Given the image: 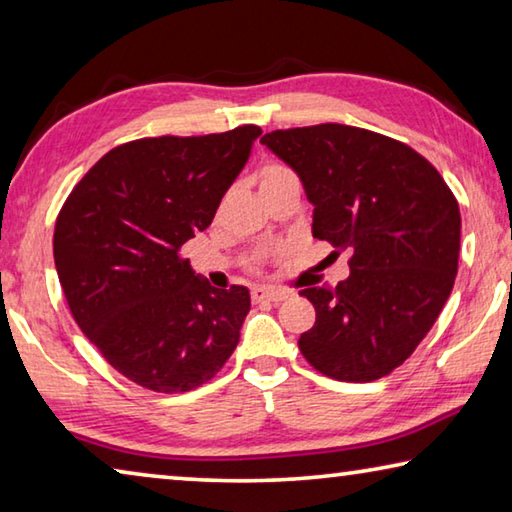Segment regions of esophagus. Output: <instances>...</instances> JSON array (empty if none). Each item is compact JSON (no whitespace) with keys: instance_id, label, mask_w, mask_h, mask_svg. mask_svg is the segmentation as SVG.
Masks as SVG:
<instances>
[{"instance_id":"obj_1","label":"esophagus","mask_w":512,"mask_h":512,"mask_svg":"<svg viewBox=\"0 0 512 512\" xmlns=\"http://www.w3.org/2000/svg\"><path fill=\"white\" fill-rule=\"evenodd\" d=\"M250 296H253L255 302H282L289 296V293L277 291V289H266V287H255L253 291H250Z\"/></svg>"}]
</instances>
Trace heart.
Instances as JSON below:
<instances>
[{
    "label": "heart",
    "mask_w": 512,
    "mask_h": 512,
    "mask_svg": "<svg viewBox=\"0 0 512 512\" xmlns=\"http://www.w3.org/2000/svg\"><path fill=\"white\" fill-rule=\"evenodd\" d=\"M287 180H298V178L296 173H293L289 167H284V164L271 162V164H264L262 171H259V187L262 189L287 183Z\"/></svg>",
    "instance_id": "1"
}]
</instances>
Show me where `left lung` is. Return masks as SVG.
<instances>
[{
	"mask_svg": "<svg viewBox=\"0 0 512 512\" xmlns=\"http://www.w3.org/2000/svg\"><path fill=\"white\" fill-rule=\"evenodd\" d=\"M262 144L298 173L314 205L311 232L350 275L302 289L316 323L300 352L323 375L375 381L411 357L452 293L461 212L431 162L391 137L318 124L273 131Z\"/></svg>",
	"mask_w": 512,
	"mask_h": 512,
	"instance_id": "8db88e82",
	"label": "left lung"
}]
</instances>
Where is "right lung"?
I'll return each mask as SVG.
<instances>
[{
  "instance_id": "right-lung-1",
  "label": "right lung",
  "mask_w": 512,
  "mask_h": 512,
  "mask_svg": "<svg viewBox=\"0 0 512 512\" xmlns=\"http://www.w3.org/2000/svg\"><path fill=\"white\" fill-rule=\"evenodd\" d=\"M259 135L248 124L121 144L58 214L54 262L69 311L103 359L149 391H192L237 348L248 289H214L180 248L212 223Z\"/></svg>"
}]
</instances>
